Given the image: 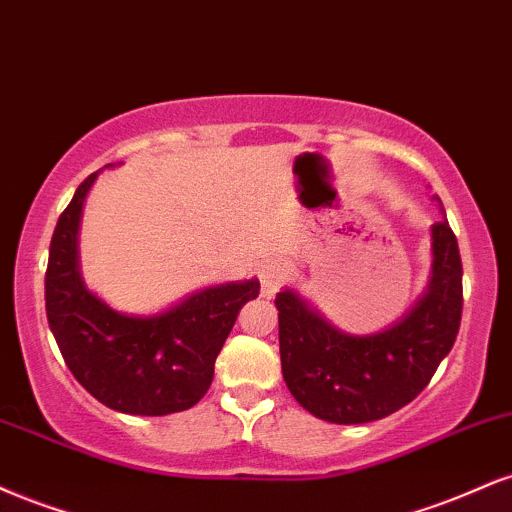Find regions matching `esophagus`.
I'll return each instance as SVG.
<instances>
[{
    "label": "esophagus",
    "mask_w": 512,
    "mask_h": 512,
    "mask_svg": "<svg viewBox=\"0 0 512 512\" xmlns=\"http://www.w3.org/2000/svg\"><path fill=\"white\" fill-rule=\"evenodd\" d=\"M257 276H260V291L264 298H274V293L279 291V288L288 279V267H286V262H281V260H267L260 264Z\"/></svg>",
    "instance_id": "esophagus-1"
}]
</instances>
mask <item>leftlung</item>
Returning <instances> with one entry per match:
<instances>
[{"instance_id": "1", "label": "left lung", "mask_w": 512, "mask_h": 512, "mask_svg": "<svg viewBox=\"0 0 512 512\" xmlns=\"http://www.w3.org/2000/svg\"><path fill=\"white\" fill-rule=\"evenodd\" d=\"M276 310L283 381L293 398L326 422L381 420L420 396L451 353L463 315L458 240L446 219L436 221L427 288L408 315L377 334L336 329L293 288L276 295Z\"/></svg>"}]
</instances>
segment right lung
Returning a JSON list of instances; mask_svg holds the SVG:
<instances>
[{
	"label": "right lung",
	"mask_w": 512,
	"mask_h": 512,
	"mask_svg": "<svg viewBox=\"0 0 512 512\" xmlns=\"http://www.w3.org/2000/svg\"><path fill=\"white\" fill-rule=\"evenodd\" d=\"M97 174L80 183L49 243L47 322L71 374L90 396L126 415L159 417L193 408L214 379V362L260 281L190 293L157 315H123L85 286L78 262L83 202Z\"/></svg>",
	"instance_id": "right-lung-1"
}]
</instances>
